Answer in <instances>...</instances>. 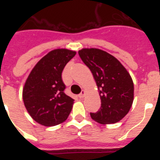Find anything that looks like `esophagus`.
<instances>
[{
  "label": "esophagus",
  "mask_w": 160,
  "mask_h": 160,
  "mask_svg": "<svg viewBox=\"0 0 160 160\" xmlns=\"http://www.w3.org/2000/svg\"><path fill=\"white\" fill-rule=\"evenodd\" d=\"M85 94H86V91H85V90H82L81 94H79V95H78V97L80 98H84Z\"/></svg>",
  "instance_id": "esophagus-1"
}]
</instances>
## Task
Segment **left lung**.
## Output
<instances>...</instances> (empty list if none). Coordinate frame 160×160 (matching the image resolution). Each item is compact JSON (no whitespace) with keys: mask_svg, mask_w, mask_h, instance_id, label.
I'll return each mask as SVG.
<instances>
[{"mask_svg":"<svg viewBox=\"0 0 160 160\" xmlns=\"http://www.w3.org/2000/svg\"><path fill=\"white\" fill-rule=\"evenodd\" d=\"M78 54L92 73L101 99V107L90 113L101 124L119 122L129 112L134 100V83L119 61L107 52L96 48H84Z\"/></svg>","mask_w":160,"mask_h":160,"instance_id":"left-lung-1","label":"left lung"}]
</instances>
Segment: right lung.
Here are the masks:
<instances>
[{
  "label": "right lung",
  "instance_id": "1",
  "mask_svg": "<svg viewBox=\"0 0 160 160\" xmlns=\"http://www.w3.org/2000/svg\"><path fill=\"white\" fill-rule=\"evenodd\" d=\"M76 54L56 49L45 55L31 70L22 91L25 107L32 118L45 127L62 123L71 112L73 99L64 93L62 73Z\"/></svg>",
  "mask_w": 160,
  "mask_h": 160
}]
</instances>
